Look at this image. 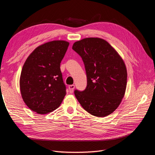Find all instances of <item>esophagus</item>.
I'll list each match as a JSON object with an SVG mask.
<instances>
[{
	"mask_svg": "<svg viewBox=\"0 0 155 155\" xmlns=\"http://www.w3.org/2000/svg\"><path fill=\"white\" fill-rule=\"evenodd\" d=\"M74 88H75V85H70L68 86V89H69V92L70 93H73L74 90Z\"/></svg>",
	"mask_w": 155,
	"mask_h": 155,
	"instance_id": "esophagus-1",
	"label": "esophagus"
}]
</instances>
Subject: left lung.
Instances as JSON below:
<instances>
[{
    "label": "left lung",
    "mask_w": 155,
    "mask_h": 155,
    "mask_svg": "<svg viewBox=\"0 0 155 155\" xmlns=\"http://www.w3.org/2000/svg\"><path fill=\"white\" fill-rule=\"evenodd\" d=\"M72 49L82 58L87 78L85 90L74 91L77 100L93 116L110 114L125 92L127 73L123 59L108 42L97 37L77 41Z\"/></svg>",
    "instance_id": "left-lung-1"
}]
</instances>
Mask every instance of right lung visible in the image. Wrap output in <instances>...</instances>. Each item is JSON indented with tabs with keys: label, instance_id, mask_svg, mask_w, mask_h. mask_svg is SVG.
<instances>
[{
	"label": "right lung",
	"instance_id": "right-lung-1",
	"mask_svg": "<svg viewBox=\"0 0 155 155\" xmlns=\"http://www.w3.org/2000/svg\"><path fill=\"white\" fill-rule=\"evenodd\" d=\"M69 43L53 41L36 48L23 65L20 89L26 105L37 113L55 110L66 95L60 63Z\"/></svg>",
	"mask_w": 155,
	"mask_h": 155
}]
</instances>
